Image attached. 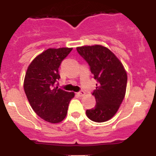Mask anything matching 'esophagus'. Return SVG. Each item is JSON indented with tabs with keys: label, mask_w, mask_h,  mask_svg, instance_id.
Returning <instances> with one entry per match:
<instances>
[{
	"label": "esophagus",
	"mask_w": 156,
	"mask_h": 156,
	"mask_svg": "<svg viewBox=\"0 0 156 156\" xmlns=\"http://www.w3.org/2000/svg\"><path fill=\"white\" fill-rule=\"evenodd\" d=\"M76 94L78 96H80V97H82V96H83V95L85 94V92L83 91V90H80V91H79L78 93H76Z\"/></svg>",
	"instance_id": "esophagus-1"
}]
</instances>
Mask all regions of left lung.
<instances>
[{
    "label": "left lung",
    "mask_w": 156,
    "mask_h": 156,
    "mask_svg": "<svg viewBox=\"0 0 156 156\" xmlns=\"http://www.w3.org/2000/svg\"><path fill=\"white\" fill-rule=\"evenodd\" d=\"M76 50L88 63L94 78L98 81L92 93L96 105L87 110V115L94 122L108 121L116 113L125 97L126 70L116 56L105 47L83 46L76 48Z\"/></svg>",
    "instance_id": "obj_1"
}]
</instances>
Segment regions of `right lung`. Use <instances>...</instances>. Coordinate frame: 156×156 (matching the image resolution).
<instances>
[{
  "label": "right lung",
  "instance_id": "add662e5",
  "mask_svg": "<svg viewBox=\"0 0 156 156\" xmlns=\"http://www.w3.org/2000/svg\"><path fill=\"white\" fill-rule=\"evenodd\" d=\"M73 48H49L33 60L27 69L24 90L37 115L51 123L65 119L69 104L74 97L58 87L60 79L58 68Z\"/></svg>",
  "mask_w": 156,
  "mask_h": 156
}]
</instances>
